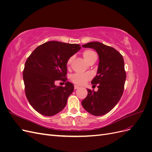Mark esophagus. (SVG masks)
<instances>
[{"instance_id":"esophagus-1","label":"esophagus","mask_w":152,"mask_h":152,"mask_svg":"<svg viewBox=\"0 0 152 152\" xmlns=\"http://www.w3.org/2000/svg\"><path fill=\"white\" fill-rule=\"evenodd\" d=\"M79 86H77V85H75L74 86V89H79Z\"/></svg>"}]
</instances>
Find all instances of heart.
Segmentation results:
<instances>
[{
    "mask_svg": "<svg viewBox=\"0 0 152 152\" xmlns=\"http://www.w3.org/2000/svg\"><path fill=\"white\" fill-rule=\"evenodd\" d=\"M83 56L85 59V60L88 63L92 59L97 57V55L93 51V50L87 49L83 53ZM72 61V58H70L67 61V65H70ZM91 79V76L89 74H82V73H77L73 74L71 79L74 82L75 84L78 85H84L86 82L88 81Z\"/></svg>",
    "mask_w": 152,
    "mask_h": 152,
    "instance_id": "b5f03b06",
    "label": "heart"
}]
</instances>
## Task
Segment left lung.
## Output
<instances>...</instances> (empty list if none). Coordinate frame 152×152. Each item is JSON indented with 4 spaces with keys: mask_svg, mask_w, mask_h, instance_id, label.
<instances>
[{
    "mask_svg": "<svg viewBox=\"0 0 152 152\" xmlns=\"http://www.w3.org/2000/svg\"><path fill=\"white\" fill-rule=\"evenodd\" d=\"M82 46L96 50L99 56L97 73L91 81L93 86L98 84V90L87 89L88 93L82 105L93 115H103L111 111L122 96L126 79L124 58L116 49L99 42Z\"/></svg>",
    "mask_w": 152,
    "mask_h": 152,
    "instance_id": "left-lung-1",
    "label": "left lung"
}]
</instances>
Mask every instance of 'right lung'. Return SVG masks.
Wrapping results in <instances>:
<instances>
[{
    "instance_id": "1",
    "label": "right lung",
    "mask_w": 152,
    "mask_h": 152,
    "mask_svg": "<svg viewBox=\"0 0 152 152\" xmlns=\"http://www.w3.org/2000/svg\"><path fill=\"white\" fill-rule=\"evenodd\" d=\"M80 45L49 41L37 48L26 59L23 77L25 94L31 107L45 116H53L65 107L74 86L66 82L68 59L80 49Z\"/></svg>"
}]
</instances>
